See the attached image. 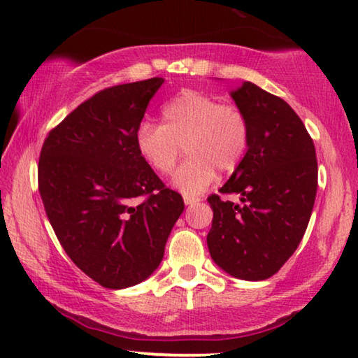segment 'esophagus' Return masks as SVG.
<instances>
[{
    "label": "esophagus",
    "mask_w": 358,
    "mask_h": 358,
    "mask_svg": "<svg viewBox=\"0 0 358 358\" xmlns=\"http://www.w3.org/2000/svg\"><path fill=\"white\" fill-rule=\"evenodd\" d=\"M183 201H185V204H186V206H193V204H197V202H199V197H189V196H185V197H183Z\"/></svg>",
    "instance_id": "esophagus-1"
}]
</instances>
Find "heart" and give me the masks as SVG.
<instances>
[{
	"mask_svg": "<svg viewBox=\"0 0 358 358\" xmlns=\"http://www.w3.org/2000/svg\"><path fill=\"white\" fill-rule=\"evenodd\" d=\"M250 138L249 120L234 104H220L210 94L185 90L162 108V122H143L136 148L159 175L173 173L183 148L188 156L173 178L186 196L206 191L220 172H233L244 159Z\"/></svg>",
	"mask_w": 358,
	"mask_h": 358,
	"instance_id": "1",
	"label": "heart"
}]
</instances>
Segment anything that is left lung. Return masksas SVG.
<instances>
[{
    "instance_id": "8db88e82",
    "label": "left lung",
    "mask_w": 358,
    "mask_h": 358,
    "mask_svg": "<svg viewBox=\"0 0 358 358\" xmlns=\"http://www.w3.org/2000/svg\"><path fill=\"white\" fill-rule=\"evenodd\" d=\"M231 98L246 114L248 151L222 194L207 197L213 210L207 234L210 257L234 278L273 276L294 254L307 230L318 185L313 140L289 104L244 82Z\"/></svg>"
}]
</instances>
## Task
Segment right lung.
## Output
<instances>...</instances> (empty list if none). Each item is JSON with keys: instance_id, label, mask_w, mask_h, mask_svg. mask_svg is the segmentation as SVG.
Wrapping results in <instances>:
<instances>
[{"instance_id": "obj_1", "label": "right lung", "mask_w": 358, "mask_h": 358, "mask_svg": "<svg viewBox=\"0 0 358 358\" xmlns=\"http://www.w3.org/2000/svg\"><path fill=\"white\" fill-rule=\"evenodd\" d=\"M164 83L154 77L96 93L48 133L38 189L61 246L109 289L145 281L185 209L136 148V130Z\"/></svg>"}]
</instances>
